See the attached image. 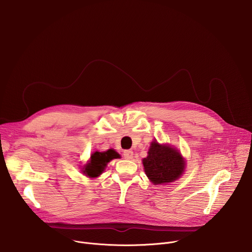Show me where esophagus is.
<instances>
[{"label": "esophagus", "instance_id": "obj_1", "mask_svg": "<svg viewBox=\"0 0 252 252\" xmlns=\"http://www.w3.org/2000/svg\"><path fill=\"white\" fill-rule=\"evenodd\" d=\"M133 157V152L132 151H125L124 152V158L126 159H131Z\"/></svg>", "mask_w": 252, "mask_h": 252}]
</instances>
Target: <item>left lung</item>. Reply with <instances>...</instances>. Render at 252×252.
Listing matches in <instances>:
<instances>
[{
  "label": "left lung",
  "instance_id": "left-lung-1",
  "mask_svg": "<svg viewBox=\"0 0 252 252\" xmlns=\"http://www.w3.org/2000/svg\"><path fill=\"white\" fill-rule=\"evenodd\" d=\"M145 172L154 185L176 181L185 171L186 161L178 150L153 140L148 157L142 159Z\"/></svg>",
  "mask_w": 252,
  "mask_h": 252
}]
</instances>
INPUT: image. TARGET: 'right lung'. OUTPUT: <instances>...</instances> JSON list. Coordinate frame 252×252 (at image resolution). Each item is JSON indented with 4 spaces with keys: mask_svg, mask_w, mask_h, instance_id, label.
Masks as SVG:
<instances>
[{
    "mask_svg": "<svg viewBox=\"0 0 252 252\" xmlns=\"http://www.w3.org/2000/svg\"><path fill=\"white\" fill-rule=\"evenodd\" d=\"M120 155L115 150H107L106 152H94L91 156V159L83 167V173L86 176L94 178L99 176L104 170L106 164L114 158H120Z\"/></svg>",
    "mask_w": 252,
    "mask_h": 252,
    "instance_id": "right-lung-1",
    "label": "right lung"
}]
</instances>
